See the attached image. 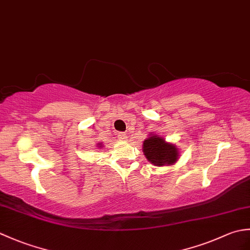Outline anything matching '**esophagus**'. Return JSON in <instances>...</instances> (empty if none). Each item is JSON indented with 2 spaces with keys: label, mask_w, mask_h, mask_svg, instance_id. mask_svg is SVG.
<instances>
[{
  "label": "esophagus",
  "mask_w": 250,
  "mask_h": 250,
  "mask_svg": "<svg viewBox=\"0 0 250 250\" xmlns=\"http://www.w3.org/2000/svg\"><path fill=\"white\" fill-rule=\"evenodd\" d=\"M126 137H128V135H126L125 133H119L118 134V139H119V141H125L126 140Z\"/></svg>",
  "instance_id": "obj_1"
}]
</instances>
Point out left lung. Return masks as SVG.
Listing matches in <instances>:
<instances>
[{"mask_svg":"<svg viewBox=\"0 0 250 250\" xmlns=\"http://www.w3.org/2000/svg\"><path fill=\"white\" fill-rule=\"evenodd\" d=\"M143 152L152 166L169 167L174 166L180 157L176 144L167 142L162 136L149 133L143 143Z\"/></svg>","mask_w":250,"mask_h":250,"instance_id":"left-lung-1","label":"left lung"}]
</instances>
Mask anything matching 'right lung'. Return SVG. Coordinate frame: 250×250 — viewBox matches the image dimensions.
<instances>
[{
  "mask_svg": "<svg viewBox=\"0 0 250 250\" xmlns=\"http://www.w3.org/2000/svg\"><path fill=\"white\" fill-rule=\"evenodd\" d=\"M97 147H98V148H102V147H103V143H102V142L98 143V144H97Z\"/></svg>",
  "mask_w": 250,
  "mask_h": 250,
  "instance_id": "right-lung-1",
  "label": "right lung"
}]
</instances>
